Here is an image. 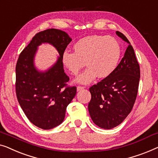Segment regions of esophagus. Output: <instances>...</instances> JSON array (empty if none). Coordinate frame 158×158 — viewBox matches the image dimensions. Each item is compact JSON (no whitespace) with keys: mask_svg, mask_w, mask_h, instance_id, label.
<instances>
[{"mask_svg":"<svg viewBox=\"0 0 158 158\" xmlns=\"http://www.w3.org/2000/svg\"><path fill=\"white\" fill-rule=\"evenodd\" d=\"M85 88L84 87V86H78L77 87V91H80V90H81V89H84Z\"/></svg>","mask_w":158,"mask_h":158,"instance_id":"obj_1","label":"esophagus"}]
</instances>
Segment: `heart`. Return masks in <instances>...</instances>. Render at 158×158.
<instances>
[{
    "label": "heart",
    "instance_id": "heart-1",
    "mask_svg": "<svg viewBox=\"0 0 158 158\" xmlns=\"http://www.w3.org/2000/svg\"><path fill=\"white\" fill-rule=\"evenodd\" d=\"M73 48L74 52L66 50L62 53V62L73 75L78 74L86 62L88 67L75 79L82 84L91 83L97 77H110L118 66L122 54L118 41L109 35H88L79 40Z\"/></svg>",
    "mask_w": 158,
    "mask_h": 158
}]
</instances>
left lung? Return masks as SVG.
I'll use <instances>...</instances> for the list:
<instances>
[{
	"mask_svg": "<svg viewBox=\"0 0 158 158\" xmlns=\"http://www.w3.org/2000/svg\"><path fill=\"white\" fill-rule=\"evenodd\" d=\"M116 34L129 44L124 57L110 77L89 88L90 117L95 124L106 130L118 126L130 113L140 77L139 65L132 45L121 32L116 31Z\"/></svg>",
	"mask_w": 158,
	"mask_h": 158,
	"instance_id": "1",
	"label": "left lung"
}]
</instances>
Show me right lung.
<instances>
[{
    "mask_svg": "<svg viewBox=\"0 0 158 158\" xmlns=\"http://www.w3.org/2000/svg\"><path fill=\"white\" fill-rule=\"evenodd\" d=\"M72 39L63 31L51 28L35 34L20 54L15 66V92L20 106L30 122L43 130L63 123L66 110L77 93L76 86H66L69 78L64 73L61 56ZM52 44L60 56L45 72L34 65L37 46Z\"/></svg>",
    "mask_w": 158,
    "mask_h": 158,
    "instance_id": "1",
    "label": "right lung"
}]
</instances>
